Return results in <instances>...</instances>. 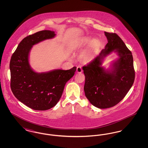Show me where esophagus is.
<instances>
[{
	"mask_svg": "<svg viewBox=\"0 0 148 148\" xmlns=\"http://www.w3.org/2000/svg\"><path fill=\"white\" fill-rule=\"evenodd\" d=\"M77 71L78 73H81L82 72V67L80 66H78L77 68Z\"/></svg>",
	"mask_w": 148,
	"mask_h": 148,
	"instance_id": "1",
	"label": "esophagus"
}]
</instances>
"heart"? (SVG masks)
<instances>
[{
  "instance_id": "obj_1",
  "label": "heart",
  "mask_w": 148,
  "mask_h": 148,
  "mask_svg": "<svg viewBox=\"0 0 148 148\" xmlns=\"http://www.w3.org/2000/svg\"><path fill=\"white\" fill-rule=\"evenodd\" d=\"M88 44L89 45L82 55V59L85 61H90L97 56L101 46L100 41L97 38L92 40V38L89 36H84L77 40L74 44L77 47H83Z\"/></svg>"
}]
</instances>
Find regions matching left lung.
Returning <instances> with one entry per match:
<instances>
[{
	"instance_id": "8db88e82",
	"label": "left lung",
	"mask_w": 148,
	"mask_h": 148,
	"mask_svg": "<svg viewBox=\"0 0 148 148\" xmlns=\"http://www.w3.org/2000/svg\"><path fill=\"white\" fill-rule=\"evenodd\" d=\"M108 39L105 49L91 62L83 66L85 95L92 106L100 109L113 107L118 104L132 88L135 79L133 58L116 33L104 32ZM114 51L120 58L112 69L106 70L101 66L104 58Z\"/></svg>"
}]
</instances>
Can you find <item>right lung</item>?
Instances as JSON below:
<instances>
[{"label": "right lung", "instance_id": "1", "mask_svg": "<svg viewBox=\"0 0 148 148\" xmlns=\"http://www.w3.org/2000/svg\"><path fill=\"white\" fill-rule=\"evenodd\" d=\"M56 36L54 32L42 30L24 38L11 57L10 87L21 102L35 110H46L54 107L61 98L66 83L74 75V66L69 70L56 69L38 73L29 63L32 47Z\"/></svg>", "mask_w": 148, "mask_h": 148}]
</instances>
